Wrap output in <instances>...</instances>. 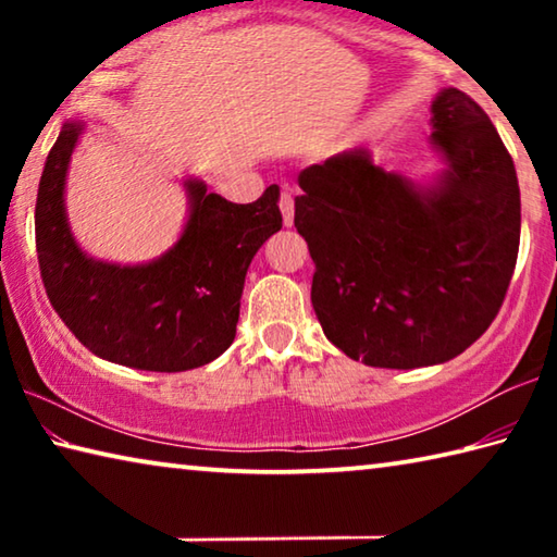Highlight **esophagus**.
I'll return each instance as SVG.
<instances>
[{"instance_id":"obj_1","label":"esophagus","mask_w":557,"mask_h":557,"mask_svg":"<svg viewBox=\"0 0 557 557\" xmlns=\"http://www.w3.org/2000/svg\"><path fill=\"white\" fill-rule=\"evenodd\" d=\"M280 211H282V221L289 228L292 221H295V199H292L289 191H282L280 194Z\"/></svg>"}]
</instances>
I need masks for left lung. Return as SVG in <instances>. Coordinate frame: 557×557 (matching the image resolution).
Segmentation results:
<instances>
[{
	"mask_svg": "<svg viewBox=\"0 0 557 557\" xmlns=\"http://www.w3.org/2000/svg\"><path fill=\"white\" fill-rule=\"evenodd\" d=\"M430 182L351 149L299 174L295 225L314 260L312 307L329 342L375 369L445 363L504 305L521 240L511 154L457 88L430 106Z\"/></svg>",
	"mask_w": 557,
	"mask_h": 557,
	"instance_id": "left-lung-1",
	"label": "left lung"
}]
</instances>
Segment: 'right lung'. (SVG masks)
I'll list each match as a JSON object with an SVG mask.
<instances>
[{"label": "right lung", "mask_w": 557, "mask_h": 557, "mask_svg": "<svg viewBox=\"0 0 557 557\" xmlns=\"http://www.w3.org/2000/svg\"><path fill=\"white\" fill-rule=\"evenodd\" d=\"M83 127L81 120L61 127L36 196V252L55 314L112 363L157 373L211 363L235 338L252 258L282 228L280 188L231 203L201 178H186L188 219L172 248L139 265L96 260L65 215V176Z\"/></svg>", "instance_id": "add662e5"}]
</instances>
